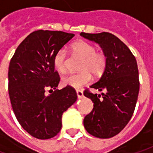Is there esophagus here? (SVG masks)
I'll list each match as a JSON object with an SVG mask.
<instances>
[{"mask_svg": "<svg viewBox=\"0 0 153 153\" xmlns=\"http://www.w3.org/2000/svg\"><path fill=\"white\" fill-rule=\"evenodd\" d=\"M76 93H77V96H78V98H81L82 97H83V91H82L77 90Z\"/></svg>", "mask_w": 153, "mask_h": 153, "instance_id": "34e87169", "label": "esophagus"}]
</instances>
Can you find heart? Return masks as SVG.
<instances>
[{"label":"heart","instance_id":"1","mask_svg":"<svg viewBox=\"0 0 153 153\" xmlns=\"http://www.w3.org/2000/svg\"><path fill=\"white\" fill-rule=\"evenodd\" d=\"M71 50L74 55L82 59L79 66L81 72L64 77L62 79L63 85L74 89H81L91 82V74L96 77L102 75L107 67V56L102 51H97L94 45L83 40L74 43ZM53 65L60 74L66 73L68 60L64 51L61 50L56 52L53 59Z\"/></svg>","mask_w":153,"mask_h":153}]
</instances>
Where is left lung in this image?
Wrapping results in <instances>:
<instances>
[{
	"mask_svg": "<svg viewBox=\"0 0 153 153\" xmlns=\"http://www.w3.org/2000/svg\"><path fill=\"white\" fill-rule=\"evenodd\" d=\"M80 35L99 44L107 56L105 71L91 85L105 93H101V96L87 91L84 92L94 103L92 111L85 117L84 126L93 136L111 138L124 129L134 113L140 89L137 62L128 46L114 34L102 32Z\"/></svg>",
	"mask_w": 153,
	"mask_h": 153,
	"instance_id": "8db88e82",
	"label": "left lung"
}]
</instances>
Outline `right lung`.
Returning <instances> with one entry per match:
<instances>
[{
  "mask_svg": "<svg viewBox=\"0 0 153 153\" xmlns=\"http://www.w3.org/2000/svg\"><path fill=\"white\" fill-rule=\"evenodd\" d=\"M74 36L62 31H34L21 42L10 62L8 92L13 110L23 129L37 139L59 133L62 113L77 101L74 88L56 89L60 77L53 65L56 52Z\"/></svg>",
  "mask_w": 153,
  "mask_h": 153,
  "instance_id": "add662e5",
  "label": "right lung"
}]
</instances>
